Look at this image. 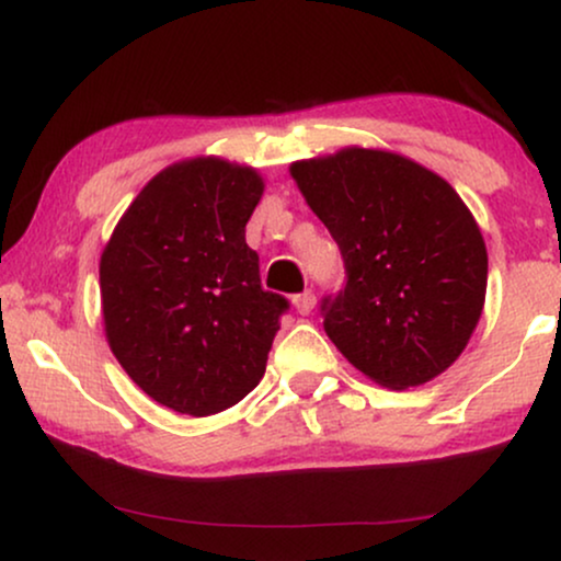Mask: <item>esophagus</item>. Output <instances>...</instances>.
Wrapping results in <instances>:
<instances>
[{
    "instance_id": "obj_1",
    "label": "esophagus",
    "mask_w": 561,
    "mask_h": 561,
    "mask_svg": "<svg viewBox=\"0 0 561 561\" xmlns=\"http://www.w3.org/2000/svg\"><path fill=\"white\" fill-rule=\"evenodd\" d=\"M295 310L300 316H310L313 313V308H316V295L310 293V289H305V293H300V295H295Z\"/></svg>"
}]
</instances>
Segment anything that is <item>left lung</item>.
<instances>
[{"mask_svg": "<svg viewBox=\"0 0 561 561\" xmlns=\"http://www.w3.org/2000/svg\"><path fill=\"white\" fill-rule=\"evenodd\" d=\"M342 251L346 282L323 329L380 386H422L456 363L486 295V245L448 181L420 162L350 147L289 168Z\"/></svg>", "mask_w": 561, "mask_h": 561, "instance_id": "1", "label": "left lung"}]
</instances>
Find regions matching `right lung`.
<instances>
[{
	"mask_svg": "<svg viewBox=\"0 0 561 561\" xmlns=\"http://www.w3.org/2000/svg\"><path fill=\"white\" fill-rule=\"evenodd\" d=\"M264 194L256 170L219 158L154 175L101 256L111 352L162 407L209 416L264 378L287 297L261 287L245 225Z\"/></svg>",
	"mask_w": 561,
	"mask_h": 561,
	"instance_id": "right-lung-1",
	"label": "right lung"
}]
</instances>
